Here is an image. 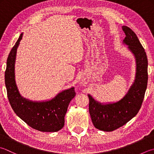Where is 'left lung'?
Masks as SVG:
<instances>
[{
	"instance_id": "1",
	"label": "left lung",
	"mask_w": 154,
	"mask_h": 154,
	"mask_svg": "<svg viewBox=\"0 0 154 154\" xmlns=\"http://www.w3.org/2000/svg\"><path fill=\"white\" fill-rule=\"evenodd\" d=\"M125 34L123 43L134 54L137 63L135 82L129 92L121 100L115 103L102 104L89 98V112L96 128L104 131H112L122 127L137 114L143 103L148 74L147 57L144 48L132 29L123 26Z\"/></svg>"
}]
</instances>
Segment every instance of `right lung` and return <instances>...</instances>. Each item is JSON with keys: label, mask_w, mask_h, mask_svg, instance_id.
Here are the masks:
<instances>
[{"label": "right lung", "mask_w": 154, "mask_h": 154, "mask_svg": "<svg viewBox=\"0 0 154 154\" xmlns=\"http://www.w3.org/2000/svg\"><path fill=\"white\" fill-rule=\"evenodd\" d=\"M22 37L21 33L7 58L5 81L8 101L16 115L29 126L39 131L56 132L64 125V117L69 103L76 95L74 88L60 92L47 102H32L22 98L14 80L17 49Z\"/></svg>", "instance_id": "1"}]
</instances>
